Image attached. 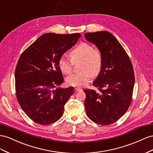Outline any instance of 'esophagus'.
Wrapping results in <instances>:
<instances>
[{
  "label": "esophagus",
  "instance_id": "esophagus-1",
  "mask_svg": "<svg viewBox=\"0 0 153 153\" xmlns=\"http://www.w3.org/2000/svg\"><path fill=\"white\" fill-rule=\"evenodd\" d=\"M82 90V89L81 88H79V87H77V88H75V91H81Z\"/></svg>",
  "mask_w": 153,
  "mask_h": 153
}]
</instances>
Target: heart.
Returning a JSON list of instances; mask_svg holds the SVG:
<instances>
[{
	"instance_id": "obj_1",
	"label": "heart",
	"mask_w": 153,
	"mask_h": 153,
	"mask_svg": "<svg viewBox=\"0 0 153 153\" xmlns=\"http://www.w3.org/2000/svg\"><path fill=\"white\" fill-rule=\"evenodd\" d=\"M71 61L65 56L58 60L60 71L65 74L72 71V63L82 61L80 71L82 72L71 74L67 77V83L72 86L81 87L86 86L90 81L91 76H96L101 71L102 65V54L98 49L87 43H81L70 52Z\"/></svg>"
}]
</instances>
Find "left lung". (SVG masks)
<instances>
[{"mask_svg":"<svg viewBox=\"0 0 153 153\" xmlns=\"http://www.w3.org/2000/svg\"><path fill=\"white\" fill-rule=\"evenodd\" d=\"M85 39L101 52L102 65L94 81L99 91L84 90L85 106L89 119L102 126L115 123L132 101L134 71L128 55L117 39L107 31L85 34Z\"/></svg>","mask_w":153,"mask_h":153,"instance_id":"1","label":"left lung"}]
</instances>
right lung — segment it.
I'll list each match as a JSON object with an SVG mask.
<instances>
[{
    "mask_svg": "<svg viewBox=\"0 0 153 153\" xmlns=\"http://www.w3.org/2000/svg\"><path fill=\"white\" fill-rule=\"evenodd\" d=\"M81 36L46 33L21 54L15 73L16 95L22 110L36 123L51 124L62 117L74 88L54 89L64 81L58 60Z\"/></svg>",
    "mask_w": 153,
    "mask_h": 153,
    "instance_id": "1",
    "label": "right lung"
}]
</instances>
